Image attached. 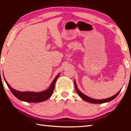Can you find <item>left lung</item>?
Wrapping results in <instances>:
<instances>
[{"label": "left lung", "mask_w": 131, "mask_h": 131, "mask_svg": "<svg viewBox=\"0 0 131 131\" xmlns=\"http://www.w3.org/2000/svg\"><path fill=\"white\" fill-rule=\"evenodd\" d=\"M74 86H75V89H76V91L77 94L80 96V97H81L86 102H88L89 103H106V102H110L111 101L113 100L114 98H116V97L117 96V95H118V94L119 93V92L121 91V90H119V91L116 94H115L114 96H113L112 97H108V98L107 99H92L91 97H88L87 95H84L83 93L81 92L79 90L78 88L77 87V85H76V81L74 80Z\"/></svg>", "instance_id": "8db88e82"}]
</instances>
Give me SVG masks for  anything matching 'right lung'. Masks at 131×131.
<instances>
[{
  "instance_id": "right-lung-1",
  "label": "right lung",
  "mask_w": 131,
  "mask_h": 131,
  "mask_svg": "<svg viewBox=\"0 0 131 131\" xmlns=\"http://www.w3.org/2000/svg\"><path fill=\"white\" fill-rule=\"evenodd\" d=\"M59 76V74L55 77V78L52 81V83L51 84L50 86L47 90L43 91L42 92H21L15 90L11 87L7 81H6V83L7 84L8 87L9 88L11 92L14 96L19 100L22 101L26 102H32V103H38L41 102L45 101L47 100L48 98H50L53 92V91L55 88V84L56 82L57 79ZM4 80H6L5 78Z\"/></svg>"
}]
</instances>
